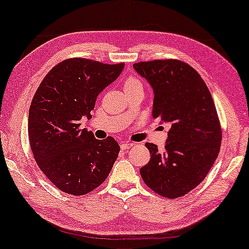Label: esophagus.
<instances>
[{
    "label": "esophagus",
    "mask_w": 249,
    "mask_h": 249,
    "mask_svg": "<svg viewBox=\"0 0 249 249\" xmlns=\"http://www.w3.org/2000/svg\"><path fill=\"white\" fill-rule=\"evenodd\" d=\"M134 143H131V142H124V143L121 144V149L122 150H128L130 148H132Z\"/></svg>",
    "instance_id": "1"
}]
</instances>
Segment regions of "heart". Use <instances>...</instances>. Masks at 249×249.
Masks as SVG:
<instances>
[{
	"label": "heart",
	"mask_w": 249,
	"mask_h": 249,
	"mask_svg": "<svg viewBox=\"0 0 249 249\" xmlns=\"http://www.w3.org/2000/svg\"><path fill=\"white\" fill-rule=\"evenodd\" d=\"M134 86H142L141 81L138 78H136V77H129V78L125 80V83H124V89L131 88Z\"/></svg>",
	"instance_id": "b5f03b06"
}]
</instances>
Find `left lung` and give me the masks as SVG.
I'll return each mask as SVG.
<instances>
[{
  "instance_id": "1",
  "label": "left lung",
  "mask_w": 249,
  "mask_h": 249,
  "mask_svg": "<svg viewBox=\"0 0 249 249\" xmlns=\"http://www.w3.org/2000/svg\"><path fill=\"white\" fill-rule=\"evenodd\" d=\"M133 68L153 89V118L171 124L164 151L145 143L151 158L141 178L161 196L181 197L204 180L221 149L213 98L198 72L181 60L140 62Z\"/></svg>"
}]
</instances>
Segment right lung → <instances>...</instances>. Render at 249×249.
<instances>
[{"label": "right lung", "mask_w": 249, "mask_h": 249, "mask_svg": "<svg viewBox=\"0 0 249 249\" xmlns=\"http://www.w3.org/2000/svg\"><path fill=\"white\" fill-rule=\"evenodd\" d=\"M124 67L69 58L53 67L35 92L28 113L32 152L42 172L65 193L79 196L97 189L118 158V142L112 137L96 139L80 129V120L90 119L98 95Z\"/></svg>", "instance_id": "add662e5"}]
</instances>
